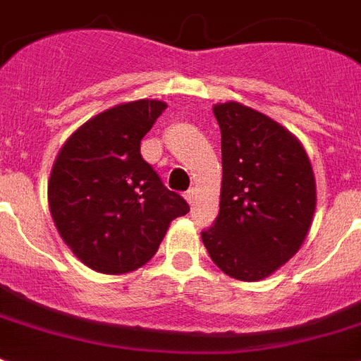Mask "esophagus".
Listing matches in <instances>:
<instances>
[{
	"label": "esophagus",
	"mask_w": 361,
	"mask_h": 361,
	"mask_svg": "<svg viewBox=\"0 0 361 361\" xmlns=\"http://www.w3.org/2000/svg\"><path fill=\"white\" fill-rule=\"evenodd\" d=\"M185 200L189 202L190 206H192V204H195V200H196V190L195 189H189L185 192Z\"/></svg>",
	"instance_id": "obj_1"
}]
</instances>
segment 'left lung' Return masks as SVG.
I'll list each match as a JSON object with an SVG mask.
<instances>
[{
	"instance_id": "1",
	"label": "left lung",
	"mask_w": 361,
	"mask_h": 361,
	"mask_svg": "<svg viewBox=\"0 0 361 361\" xmlns=\"http://www.w3.org/2000/svg\"><path fill=\"white\" fill-rule=\"evenodd\" d=\"M221 126V209L202 231L222 272L257 282L302 247L315 213V176L291 131L237 102L213 107Z\"/></svg>"
}]
</instances>
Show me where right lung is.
Here are the masks:
<instances>
[{"label": "right lung", "mask_w": 361, "mask_h": 361, "mask_svg": "<svg viewBox=\"0 0 361 361\" xmlns=\"http://www.w3.org/2000/svg\"><path fill=\"white\" fill-rule=\"evenodd\" d=\"M165 109L159 99L114 105L70 135L55 159L48 181L55 228L92 271L139 269L176 216L189 213L140 155V140Z\"/></svg>", "instance_id": "add662e5"}]
</instances>
